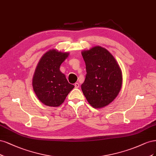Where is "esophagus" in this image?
I'll use <instances>...</instances> for the list:
<instances>
[{"label": "esophagus", "instance_id": "34e87169", "mask_svg": "<svg viewBox=\"0 0 156 156\" xmlns=\"http://www.w3.org/2000/svg\"><path fill=\"white\" fill-rule=\"evenodd\" d=\"M74 86L76 88H78L80 87V84L78 83H74Z\"/></svg>", "mask_w": 156, "mask_h": 156}]
</instances>
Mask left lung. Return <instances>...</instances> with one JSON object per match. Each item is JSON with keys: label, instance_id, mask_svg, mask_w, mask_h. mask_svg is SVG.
I'll return each mask as SVG.
<instances>
[{"label": "left lung", "instance_id": "1", "mask_svg": "<svg viewBox=\"0 0 156 156\" xmlns=\"http://www.w3.org/2000/svg\"><path fill=\"white\" fill-rule=\"evenodd\" d=\"M86 76L82 90L94 108H102L112 103L120 91L122 71L113 55L107 49L94 46L83 51Z\"/></svg>", "mask_w": 156, "mask_h": 156}]
</instances>
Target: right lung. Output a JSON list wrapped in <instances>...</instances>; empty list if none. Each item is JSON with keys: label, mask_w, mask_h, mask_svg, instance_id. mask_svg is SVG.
I'll return each mask as SVG.
<instances>
[{"label": "right lung", "mask_w": 156, "mask_h": 156, "mask_svg": "<svg viewBox=\"0 0 156 156\" xmlns=\"http://www.w3.org/2000/svg\"><path fill=\"white\" fill-rule=\"evenodd\" d=\"M69 55V52L49 50L43 55L35 70L32 79L34 91L40 101L48 106H59L74 87L59 70Z\"/></svg>", "instance_id": "right-lung-1"}]
</instances>
